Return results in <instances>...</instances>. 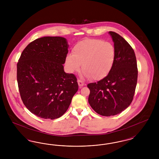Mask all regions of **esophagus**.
Wrapping results in <instances>:
<instances>
[{"instance_id": "esophagus-1", "label": "esophagus", "mask_w": 159, "mask_h": 159, "mask_svg": "<svg viewBox=\"0 0 159 159\" xmlns=\"http://www.w3.org/2000/svg\"><path fill=\"white\" fill-rule=\"evenodd\" d=\"M77 82H78V84H79V86L80 88H81L82 87H83V86L84 85V83L83 81L81 80H80V79H79V80H77Z\"/></svg>"}]
</instances>
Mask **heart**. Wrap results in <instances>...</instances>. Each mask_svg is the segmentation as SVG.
<instances>
[{
    "label": "heart",
    "mask_w": 159,
    "mask_h": 159,
    "mask_svg": "<svg viewBox=\"0 0 159 159\" xmlns=\"http://www.w3.org/2000/svg\"><path fill=\"white\" fill-rule=\"evenodd\" d=\"M116 57L114 46L108 42L97 39H86L77 43L66 58L70 72L78 71L82 64L84 75L93 80L107 76L113 66Z\"/></svg>",
    "instance_id": "heart-1"
}]
</instances>
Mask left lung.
Masks as SVG:
<instances>
[{"instance_id":"left-lung-1","label":"left lung","mask_w":159,"mask_h":159,"mask_svg":"<svg viewBox=\"0 0 159 159\" xmlns=\"http://www.w3.org/2000/svg\"><path fill=\"white\" fill-rule=\"evenodd\" d=\"M114 42L116 57L106 77L89 83L88 102L92 109L103 116L120 113L132 102L136 89L138 68L133 48L119 34L109 31Z\"/></svg>"}]
</instances>
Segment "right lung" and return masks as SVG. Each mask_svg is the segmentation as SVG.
Here are the masks:
<instances>
[{
    "label": "right lung",
    "mask_w": 159,
    "mask_h": 159,
    "mask_svg": "<svg viewBox=\"0 0 159 159\" xmlns=\"http://www.w3.org/2000/svg\"><path fill=\"white\" fill-rule=\"evenodd\" d=\"M68 47L65 38H39L26 46L18 60L21 98L31 113L40 118L60 117L78 90L75 75L64 71Z\"/></svg>",
    "instance_id": "1"
}]
</instances>
